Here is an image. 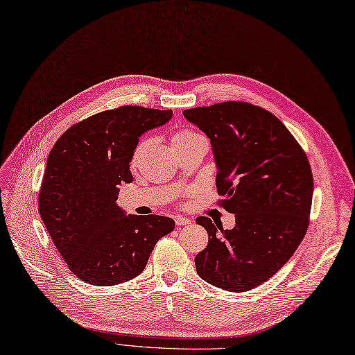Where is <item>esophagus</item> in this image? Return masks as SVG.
Returning a JSON list of instances; mask_svg holds the SVG:
<instances>
[{"mask_svg":"<svg viewBox=\"0 0 355 355\" xmlns=\"http://www.w3.org/2000/svg\"><path fill=\"white\" fill-rule=\"evenodd\" d=\"M190 219L186 216H175V225L177 227H182V225H189L190 224Z\"/></svg>","mask_w":355,"mask_h":355,"instance_id":"obj_1","label":"esophagus"}]
</instances>
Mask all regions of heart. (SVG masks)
<instances>
[{"instance_id":"b5f03b06","label":"heart","mask_w":355,"mask_h":355,"mask_svg":"<svg viewBox=\"0 0 355 355\" xmlns=\"http://www.w3.org/2000/svg\"><path fill=\"white\" fill-rule=\"evenodd\" d=\"M196 137H200V135L194 133V131L187 130V128H181V130L174 131L173 136H171V144H173L174 149H177V148L181 146V144H186L187 141H190V140H193V139H196ZM148 141H149V139H144V140H141V141L137 144L135 152H133V156H131V164L135 165V164L137 162L139 156H140V153L143 152L144 146H146V144H148Z\"/></svg>"}]
</instances>
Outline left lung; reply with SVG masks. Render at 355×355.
Masks as SVG:
<instances>
[{
	"label": "left lung",
	"mask_w": 355,
	"mask_h": 355,
	"mask_svg": "<svg viewBox=\"0 0 355 355\" xmlns=\"http://www.w3.org/2000/svg\"><path fill=\"white\" fill-rule=\"evenodd\" d=\"M184 116L212 141L219 205L235 227L199 216L209 235L196 256L206 282L244 293L277 273L309 228L313 174L307 155L272 112L241 101L186 110Z\"/></svg>",
	"instance_id": "left-lung-1"
}]
</instances>
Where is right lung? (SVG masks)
Segmentation results:
<instances>
[{
    "label": "right lung",
    "mask_w": 355,
    "mask_h": 355,
    "mask_svg": "<svg viewBox=\"0 0 355 355\" xmlns=\"http://www.w3.org/2000/svg\"><path fill=\"white\" fill-rule=\"evenodd\" d=\"M171 110L125 105L102 111L64 131L48 155L39 214L78 279L111 286L136 278L174 219L125 215L116 206L131 182V156L144 131L171 120Z\"/></svg>",
    "instance_id": "add662e5"
}]
</instances>
